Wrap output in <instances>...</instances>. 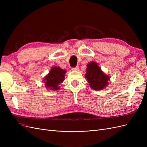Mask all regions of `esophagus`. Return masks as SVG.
I'll use <instances>...</instances> for the list:
<instances>
[{
  "label": "esophagus",
  "instance_id": "1",
  "mask_svg": "<svg viewBox=\"0 0 147 147\" xmlns=\"http://www.w3.org/2000/svg\"><path fill=\"white\" fill-rule=\"evenodd\" d=\"M72 70H75V71H78L79 68H78V66H77V67H74V68H72Z\"/></svg>",
  "mask_w": 147,
  "mask_h": 147
}]
</instances>
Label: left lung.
I'll list each match as a JSON object with an SVG mask.
<instances>
[{
  "label": "left lung",
  "instance_id": "8db88e82",
  "mask_svg": "<svg viewBox=\"0 0 147 147\" xmlns=\"http://www.w3.org/2000/svg\"><path fill=\"white\" fill-rule=\"evenodd\" d=\"M85 78L90 86L96 91L104 90L109 85L110 80V76L105 74L97 63L94 61L87 64Z\"/></svg>",
  "mask_w": 147,
  "mask_h": 147
}]
</instances>
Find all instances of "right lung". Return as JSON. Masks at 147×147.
<instances>
[{
    "label": "right lung",
    "mask_w": 147,
    "mask_h": 147,
    "mask_svg": "<svg viewBox=\"0 0 147 147\" xmlns=\"http://www.w3.org/2000/svg\"><path fill=\"white\" fill-rule=\"evenodd\" d=\"M66 72V70L62 69L59 67H53L43 80L47 90L52 91L59 90L60 89V84L64 80L65 74Z\"/></svg>",
    "instance_id": "1"
}]
</instances>
